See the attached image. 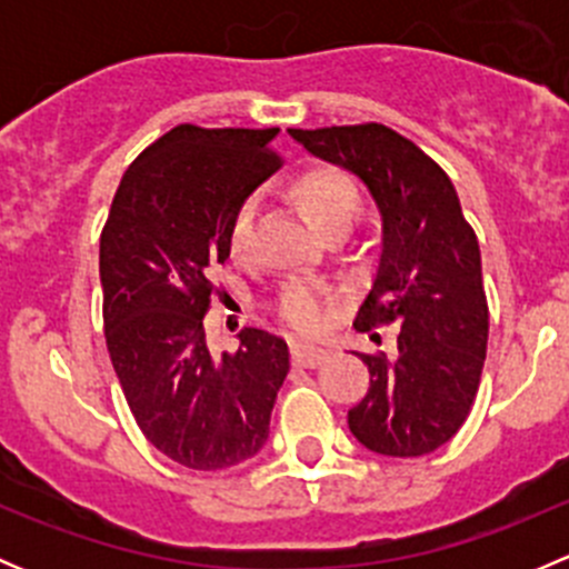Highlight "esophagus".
<instances>
[{
    "instance_id": "obj_1",
    "label": "esophagus",
    "mask_w": 569,
    "mask_h": 569,
    "mask_svg": "<svg viewBox=\"0 0 569 569\" xmlns=\"http://www.w3.org/2000/svg\"><path fill=\"white\" fill-rule=\"evenodd\" d=\"M332 355L330 347H321V343H308V341H295L291 343V358L302 369H317Z\"/></svg>"
}]
</instances>
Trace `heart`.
Segmentation results:
<instances>
[{
  "mask_svg": "<svg viewBox=\"0 0 569 569\" xmlns=\"http://www.w3.org/2000/svg\"><path fill=\"white\" fill-rule=\"evenodd\" d=\"M291 198L297 200L311 226L327 231L332 226H352L358 214V192L352 181L336 168H311L291 181ZM252 206H239L228 228V250L233 258L248 256ZM332 291L319 280L291 278L280 286L278 313L300 330H317L330 317Z\"/></svg>",
  "mask_w": 569,
  "mask_h": 569,
  "instance_id": "b5f03b06",
  "label": "heart"
}]
</instances>
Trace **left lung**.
<instances>
[{"label": "left lung", "instance_id": "left-lung-1", "mask_svg": "<svg viewBox=\"0 0 569 569\" xmlns=\"http://www.w3.org/2000/svg\"><path fill=\"white\" fill-rule=\"evenodd\" d=\"M311 157L347 170L380 214V263L355 327L401 325L399 352L360 355L371 388L349 432L382 457H421L468 418L487 355L481 252L451 178L380 123L289 129Z\"/></svg>", "mask_w": 569, "mask_h": 569}]
</instances>
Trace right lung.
Returning a JSON list of instances; mask_svg holds the SVG:
<instances>
[{
  "mask_svg": "<svg viewBox=\"0 0 569 569\" xmlns=\"http://www.w3.org/2000/svg\"><path fill=\"white\" fill-rule=\"evenodd\" d=\"M278 134L176 126L120 178L101 233L114 375L142 435L183 468L256 457L289 375L283 338L244 327L237 352L211 355L203 330L211 269L231 256L228 228L269 176Z\"/></svg>",
  "mask_w": 569,
  "mask_h": 569,
  "instance_id": "add662e5",
  "label": "right lung"
}]
</instances>
